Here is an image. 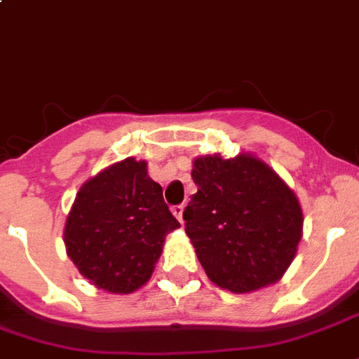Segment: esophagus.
Masks as SVG:
<instances>
[{
    "mask_svg": "<svg viewBox=\"0 0 359 359\" xmlns=\"http://www.w3.org/2000/svg\"><path fill=\"white\" fill-rule=\"evenodd\" d=\"M171 211H172V215L177 217V220H179L180 224H182V222H184V220H182V211H184V205H175Z\"/></svg>",
    "mask_w": 359,
    "mask_h": 359,
    "instance_id": "34e87169",
    "label": "esophagus"
}]
</instances>
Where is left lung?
I'll list each match as a JSON object with an SVG mask.
<instances>
[{"label":"left lung","mask_w":359,"mask_h":359,"mask_svg":"<svg viewBox=\"0 0 359 359\" xmlns=\"http://www.w3.org/2000/svg\"><path fill=\"white\" fill-rule=\"evenodd\" d=\"M198 192L184 209L187 233L209 280L232 293L280 281L302 238V207L287 182L253 154L194 159Z\"/></svg>","instance_id":"left-lung-1"}]
</instances>
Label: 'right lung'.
Instances as JSON below:
<instances>
[{
	"label": "right lung",
	"mask_w": 359,
	"mask_h": 359,
	"mask_svg": "<svg viewBox=\"0 0 359 359\" xmlns=\"http://www.w3.org/2000/svg\"><path fill=\"white\" fill-rule=\"evenodd\" d=\"M179 226L148 163L126 158L81 184L66 217V255L97 289L127 294L152 278L165 236Z\"/></svg>",
	"instance_id": "add662e5"
}]
</instances>
